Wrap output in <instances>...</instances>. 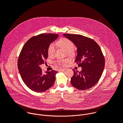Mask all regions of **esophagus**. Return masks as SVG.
<instances>
[{"mask_svg": "<svg viewBox=\"0 0 123 123\" xmlns=\"http://www.w3.org/2000/svg\"><path fill=\"white\" fill-rule=\"evenodd\" d=\"M67 69L66 68H62L61 69V71H66Z\"/></svg>", "mask_w": 123, "mask_h": 123, "instance_id": "esophagus-1", "label": "esophagus"}]
</instances>
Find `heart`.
<instances>
[{"label":"heart","mask_w":123,"mask_h":123,"mask_svg":"<svg viewBox=\"0 0 123 123\" xmlns=\"http://www.w3.org/2000/svg\"><path fill=\"white\" fill-rule=\"evenodd\" d=\"M57 44L61 48H63L67 51L68 55L72 56L74 54V44L73 42L68 38H63L60 39L57 42ZM55 45L54 43H50L48 48V53L49 55L52 56L55 53ZM69 61L68 58H65L63 59H58L56 61L57 65L60 66H64Z\"/></svg>","instance_id":"heart-1"}]
</instances>
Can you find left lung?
I'll list each match as a JSON object with an SVG mask.
<instances>
[{"mask_svg": "<svg viewBox=\"0 0 123 123\" xmlns=\"http://www.w3.org/2000/svg\"><path fill=\"white\" fill-rule=\"evenodd\" d=\"M77 48L75 62L82 71L73 69L71 84L80 90H88L95 86L100 79L105 67V58L98 44L93 39L82 35L63 34Z\"/></svg>", "mask_w": 123, "mask_h": 123, "instance_id": "obj_1", "label": "left lung"}]
</instances>
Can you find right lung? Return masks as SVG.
Wrapping results in <instances>:
<instances>
[{"instance_id": "obj_1", "label": "right lung", "mask_w": 123, "mask_h": 123, "mask_svg": "<svg viewBox=\"0 0 123 123\" xmlns=\"http://www.w3.org/2000/svg\"><path fill=\"white\" fill-rule=\"evenodd\" d=\"M58 37V34H40L28 40L21 49L17 63L19 72L25 85L34 92H45L55 83L58 72L43 73L39 66L48 58L49 45Z\"/></svg>"}]
</instances>
